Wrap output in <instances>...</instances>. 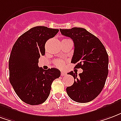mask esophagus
Segmentation results:
<instances>
[{
  "instance_id": "esophagus-1",
  "label": "esophagus",
  "mask_w": 121,
  "mask_h": 121,
  "mask_svg": "<svg viewBox=\"0 0 121 121\" xmlns=\"http://www.w3.org/2000/svg\"><path fill=\"white\" fill-rule=\"evenodd\" d=\"M67 75V73L65 72H64V71H61V76H65Z\"/></svg>"
}]
</instances>
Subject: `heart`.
Here are the masks:
<instances>
[{
  "label": "heart",
  "mask_w": 121,
  "mask_h": 121,
  "mask_svg": "<svg viewBox=\"0 0 121 121\" xmlns=\"http://www.w3.org/2000/svg\"><path fill=\"white\" fill-rule=\"evenodd\" d=\"M54 63L57 67L63 68L65 65V61L63 60H57L54 61Z\"/></svg>",
  "instance_id": "b5f03b06"
}]
</instances>
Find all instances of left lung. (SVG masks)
I'll return each mask as SVG.
<instances>
[{
  "label": "left lung",
  "mask_w": 121,
  "mask_h": 121,
  "mask_svg": "<svg viewBox=\"0 0 121 121\" xmlns=\"http://www.w3.org/2000/svg\"><path fill=\"white\" fill-rule=\"evenodd\" d=\"M62 35L69 37L74 43L71 63H77L83 72H70L74 82L66 88L70 98L78 103H85L94 99L103 90L108 74V56L105 47L99 38L85 29L73 27L61 29Z\"/></svg>",
  "instance_id": "left-lung-1"
}]
</instances>
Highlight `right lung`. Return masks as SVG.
Instances as JSON below:
<instances>
[{
    "label": "right lung",
    "instance_id": "1",
    "mask_svg": "<svg viewBox=\"0 0 121 121\" xmlns=\"http://www.w3.org/2000/svg\"><path fill=\"white\" fill-rule=\"evenodd\" d=\"M59 29L36 26L20 36L13 45L9 60V81L22 101L31 105L44 103L53 81L60 76L58 69L43 70L38 59L45 52V45Z\"/></svg>",
    "mask_w": 121,
    "mask_h": 121
}]
</instances>
